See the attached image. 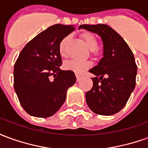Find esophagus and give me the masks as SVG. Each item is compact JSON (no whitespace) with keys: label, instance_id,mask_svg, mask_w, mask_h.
<instances>
[{"label":"esophagus","instance_id":"esophagus-1","mask_svg":"<svg viewBox=\"0 0 148 148\" xmlns=\"http://www.w3.org/2000/svg\"><path fill=\"white\" fill-rule=\"evenodd\" d=\"M76 77H77V81L78 82V81H80L81 79V76L80 75H78V74H76Z\"/></svg>","mask_w":148,"mask_h":148}]
</instances>
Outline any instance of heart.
I'll return each mask as SVG.
<instances>
[{
    "instance_id": "1",
    "label": "heart",
    "mask_w": 148,
    "mask_h": 148,
    "mask_svg": "<svg viewBox=\"0 0 148 148\" xmlns=\"http://www.w3.org/2000/svg\"><path fill=\"white\" fill-rule=\"evenodd\" d=\"M68 36L64 37L58 43V53L61 56L66 55V45L68 40ZM82 38L86 42L88 47L93 51H96V49L98 45L97 39L94 35L90 32H84L82 34ZM89 61H78V60H70L66 62L63 66L66 70L74 72L75 74H81L90 66Z\"/></svg>"
}]
</instances>
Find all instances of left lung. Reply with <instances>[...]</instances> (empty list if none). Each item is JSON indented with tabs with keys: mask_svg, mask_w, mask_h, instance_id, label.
I'll return each mask as SVG.
<instances>
[{
	"mask_svg": "<svg viewBox=\"0 0 148 148\" xmlns=\"http://www.w3.org/2000/svg\"><path fill=\"white\" fill-rule=\"evenodd\" d=\"M84 28L101 37L103 58L90 70L93 87L86 93V103L96 114L110 116L124 108L136 86L137 66L127 42L106 24H82ZM104 76H107L105 78Z\"/></svg>",
	"mask_w": 148,
	"mask_h": 148,
	"instance_id": "8db88e82",
	"label": "left lung"
}]
</instances>
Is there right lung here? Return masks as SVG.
<instances>
[{
	"instance_id": "1",
	"label": "right lung",
	"mask_w": 148,
	"mask_h": 148,
	"mask_svg": "<svg viewBox=\"0 0 148 148\" xmlns=\"http://www.w3.org/2000/svg\"><path fill=\"white\" fill-rule=\"evenodd\" d=\"M74 29L72 25H52L27 42L20 53L14 65V89L29 115L45 118L55 114L65 102L68 88L75 83L73 71L60 69L58 53L59 42Z\"/></svg>"
}]
</instances>
